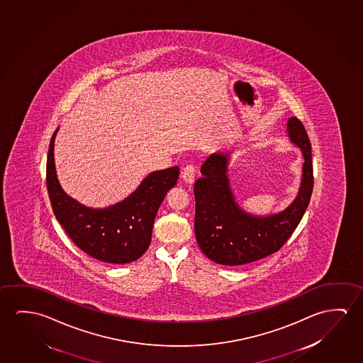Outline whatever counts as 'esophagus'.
Wrapping results in <instances>:
<instances>
[{"label":"esophagus","instance_id":"1","mask_svg":"<svg viewBox=\"0 0 363 363\" xmlns=\"http://www.w3.org/2000/svg\"><path fill=\"white\" fill-rule=\"evenodd\" d=\"M181 177L184 179V184H194V179H195V167H194L192 164H187V166L182 169Z\"/></svg>","mask_w":363,"mask_h":363}]
</instances>
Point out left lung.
<instances>
[{"instance_id":"8db88e82","label":"left lung","mask_w":363,"mask_h":363,"mask_svg":"<svg viewBox=\"0 0 363 363\" xmlns=\"http://www.w3.org/2000/svg\"><path fill=\"white\" fill-rule=\"evenodd\" d=\"M286 135L304 158L299 189L281 211L257 215L244 210L230 184V153L213 152L202 163L196 179L195 235L202 252L220 265L257 262L279 250L301 223L313 191L311 142L301 121L290 117Z\"/></svg>"}]
</instances>
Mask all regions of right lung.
<instances>
[{
    "label": "right lung",
    "instance_id": "1",
    "mask_svg": "<svg viewBox=\"0 0 363 363\" xmlns=\"http://www.w3.org/2000/svg\"><path fill=\"white\" fill-rule=\"evenodd\" d=\"M59 128L51 137L46 186L57 221L84 252L101 262L128 264L140 259L151 244L157 211L168 190L179 179V168L147 174L122 201L94 208L77 201L62 190L56 174L54 147Z\"/></svg>",
    "mask_w": 363,
    "mask_h": 363
}]
</instances>
